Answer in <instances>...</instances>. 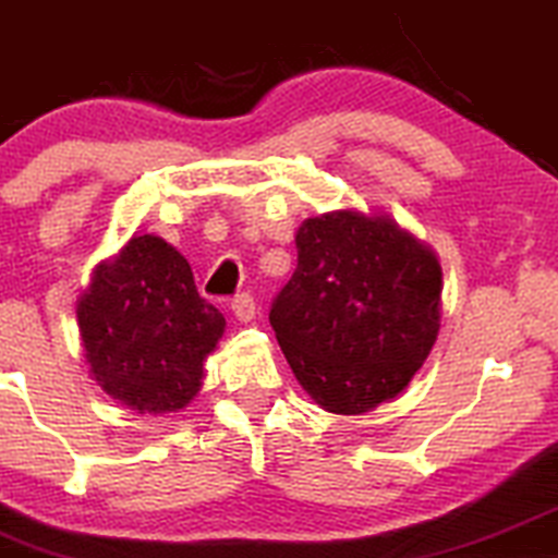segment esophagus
Instances as JSON below:
<instances>
[{
	"mask_svg": "<svg viewBox=\"0 0 558 558\" xmlns=\"http://www.w3.org/2000/svg\"><path fill=\"white\" fill-rule=\"evenodd\" d=\"M231 313H234L242 324H250L255 318V313H258V305H255V300L250 295H240L231 303Z\"/></svg>",
	"mask_w": 558,
	"mask_h": 558,
	"instance_id": "34e87169",
	"label": "esophagus"
}]
</instances>
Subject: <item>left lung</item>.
<instances>
[{
	"label": "left lung",
	"mask_w": 558,
	"mask_h": 558,
	"mask_svg": "<svg viewBox=\"0 0 558 558\" xmlns=\"http://www.w3.org/2000/svg\"><path fill=\"white\" fill-rule=\"evenodd\" d=\"M298 268L268 322L303 390L329 414L398 398L440 331L442 268L387 213L327 210L300 223Z\"/></svg>",
	"instance_id": "8db88e82"
}]
</instances>
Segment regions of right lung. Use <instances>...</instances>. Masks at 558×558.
Returning <instances> with one entry per match:
<instances>
[{
	"instance_id": "add662e5",
	"label": "right lung",
	"mask_w": 558,
	"mask_h": 558,
	"mask_svg": "<svg viewBox=\"0 0 558 558\" xmlns=\"http://www.w3.org/2000/svg\"><path fill=\"white\" fill-rule=\"evenodd\" d=\"M89 377L136 414H177L203 387L227 318L197 295L184 255L134 234L97 263L76 303Z\"/></svg>"
}]
</instances>
